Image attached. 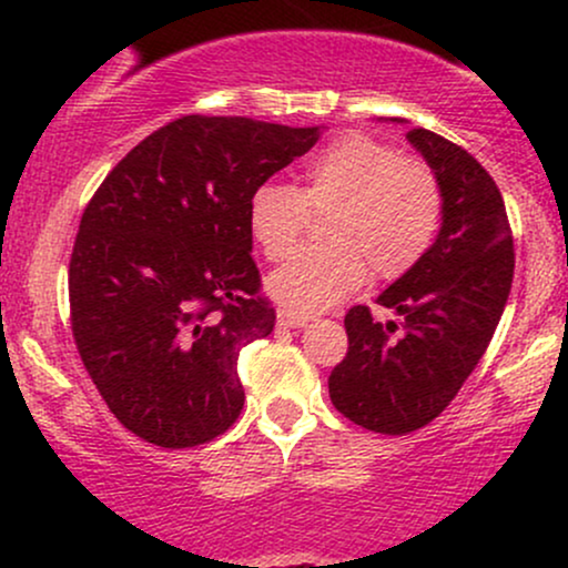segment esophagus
<instances>
[{"label":"esophagus","instance_id":"1","mask_svg":"<svg viewBox=\"0 0 568 568\" xmlns=\"http://www.w3.org/2000/svg\"><path fill=\"white\" fill-rule=\"evenodd\" d=\"M306 323H310V317L302 315V312H293V310H280L277 312L280 328H304Z\"/></svg>","mask_w":568,"mask_h":568}]
</instances>
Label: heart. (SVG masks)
Returning <instances> with one entry per match:
<instances>
[{"instance_id":"heart-1","label":"heart","mask_w":568,"mask_h":568,"mask_svg":"<svg viewBox=\"0 0 568 568\" xmlns=\"http://www.w3.org/2000/svg\"><path fill=\"white\" fill-rule=\"evenodd\" d=\"M312 213H328L323 243L302 247L266 277V291L293 312L342 304L366 283L414 270L440 226L433 171L366 133H347L312 154L296 189L264 181L247 200V230L266 258H283Z\"/></svg>"}]
</instances>
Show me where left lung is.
I'll use <instances>...</instances> for the list:
<instances>
[{
    "instance_id": "obj_1",
    "label": "left lung",
    "mask_w": 568,
    "mask_h": 568,
    "mask_svg": "<svg viewBox=\"0 0 568 568\" xmlns=\"http://www.w3.org/2000/svg\"><path fill=\"white\" fill-rule=\"evenodd\" d=\"M406 139L438 179L440 232L376 298L403 321L382 325L368 306H352L349 352L328 376L336 410L382 435L414 433L454 400L497 331L515 270L505 202L484 165L425 128Z\"/></svg>"
}]
</instances>
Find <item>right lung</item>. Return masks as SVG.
I'll use <instances>...</instances> for the list:
<instances>
[{"label":"right lung","mask_w":568,"mask_h":568,"mask_svg":"<svg viewBox=\"0 0 568 568\" xmlns=\"http://www.w3.org/2000/svg\"><path fill=\"white\" fill-rule=\"evenodd\" d=\"M323 128L181 116L116 162L84 207L69 264L71 331L130 433L192 448L245 403L237 357L272 334L247 200Z\"/></svg>","instance_id":"obj_1"}]
</instances>
